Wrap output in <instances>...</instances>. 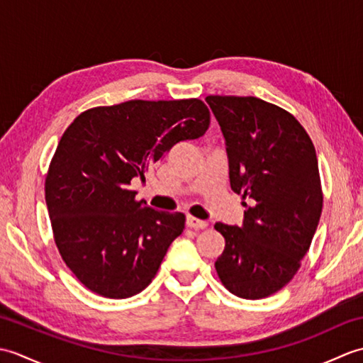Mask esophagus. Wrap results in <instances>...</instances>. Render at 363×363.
Listing matches in <instances>:
<instances>
[{
	"label": "esophagus",
	"mask_w": 363,
	"mask_h": 363,
	"mask_svg": "<svg viewBox=\"0 0 363 363\" xmlns=\"http://www.w3.org/2000/svg\"><path fill=\"white\" fill-rule=\"evenodd\" d=\"M187 226L194 228V229H206L207 228V221L198 220L195 217H187Z\"/></svg>",
	"instance_id": "34e87169"
}]
</instances>
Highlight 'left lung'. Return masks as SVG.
<instances>
[{"label": "left lung", "mask_w": 363, "mask_h": 363, "mask_svg": "<svg viewBox=\"0 0 363 363\" xmlns=\"http://www.w3.org/2000/svg\"><path fill=\"white\" fill-rule=\"evenodd\" d=\"M226 142L230 189L250 199L242 226L217 223L223 285L245 299L273 295L296 274L323 209L317 152L287 111L256 96L206 98Z\"/></svg>", "instance_id": "obj_1"}]
</instances>
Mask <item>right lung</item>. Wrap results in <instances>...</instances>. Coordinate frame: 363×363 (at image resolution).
<instances>
[{"instance_id": "right-lung-1", "label": "right lung", "mask_w": 363, "mask_h": 363, "mask_svg": "<svg viewBox=\"0 0 363 363\" xmlns=\"http://www.w3.org/2000/svg\"><path fill=\"white\" fill-rule=\"evenodd\" d=\"M201 99H133L82 112L67 128L45 181L54 242L67 267L104 298L150 285L186 217L137 201L130 181L176 143L209 128Z\"/></svg>"}]
</instances>
